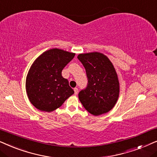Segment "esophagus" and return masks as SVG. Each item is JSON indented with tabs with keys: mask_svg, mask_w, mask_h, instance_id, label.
<instances>
[{
	"mask_svg": "<svg viewBox=\"0 0 157 157\" xmlns=\"http://www.w3.org/2000/svg\"><path fill=\"white\" fill-rule=\"evenodd\" d=\"M74 91H75V95H77V93H78V88L75 87V88H74Z\"/></svg>",
	"mask_w": 157,
	"mask_h": 157,
	"instance_id": "esophagus-1",
	"label": "esophagus"
}]
</instances>
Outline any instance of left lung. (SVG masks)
Instances as JSON below:
<instances>
[{"label":"left lung","instance_id":"obj_1","mask_svg":"<svg viewBox=\"0 0 157 157\" xmlns=\"http://www.w3.org/2000/svg\"><path fill=\"white\" fill-rule=\"evenodd\" d=\"M84 66L87 85L78 94L84 108L93 116L110 111L119 95V82L116 70L109 59L99 52L77 56Z\"/></svg>","mask_w":157,"mask_h":157}]
</instances>
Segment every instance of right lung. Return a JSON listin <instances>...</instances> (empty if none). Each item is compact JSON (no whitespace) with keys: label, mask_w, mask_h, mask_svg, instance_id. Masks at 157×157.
<instances>
[{"label":"right lung","mask_w":157,"mask_h":157,"mask_svg":"<svg viewBox=\"0 0 157 157\" xmlns=\"http://www.w3.org/2000/svg\"><path fill=\"white\" fill-rule=\"evenodd\" d=\"M75 54L59 49L47 50L35 60L26 80L27 95L32 105L41 111L59 108L74 93L62 71Z\"/></svg>","instance_id":"obj_1"}]
</instances>
